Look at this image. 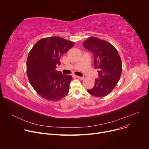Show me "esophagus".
I'll use <instances>...</instances> for the list:
<instances>
[{
  "label": "esophagus",
  "instance_id": "obj_1",
  "mask_svg": "<svg viewBox=\"0 0 149 149\" xmlns=\"http://www.w3.org/2000/svg\"><path fill=\"white\" fill-rule=\"evenodd\" d=\"M77 78L81 79V80H83L84 79V77H79V76H76Z\"/></svg>",
  "mask_w": 149,
  "mask_h": 149
}]
</instances>
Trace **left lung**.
<instances>
[{"label":"left lung","instance_id":"left-lung-1","mask_svg":"<svg viewBox=\"0 0 149 149\" xmlns=\"http://www.w3.org/2000/svg\"><path fill=\"white\" fill-rule=\"evenodd\" d=\"M82 44L93 52L94 67L98 69L99 75L94 87L88 93L97 97L107 96L115 88L121 75V60L118 51L109 42L94 36L88 38Z\"/></svg>","mask_w":149,"mask_h":149}]
</instances>
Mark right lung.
<instances>
[{
	"label": "right lung",
	"mask_w": 149,
	"mask_h": 149,
	"mask_svg": "<svg viewBox=\"0 0 149 149\" xmlns=\"http://www.w3.org/2000/svg\"><path fill=\"white\" fill-rule=\"evenodd\" d=\"M74 45V42L58 36L42 38L30 51L26 72L32 87L42 98L56 101L65 97L70 90L71 75L56 70L61 56Z\"/></svg>",
	"instance_id": "right-lung-1"
}]
</instances>
